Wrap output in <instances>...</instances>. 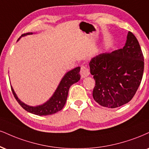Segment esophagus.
Returning <instances> with one entry per match:
<instances>
[{
	"label": "esophagus",
	"instance_id": "obj_1",
	"mask_svg": "<svg viewBox=\"0 0 149 149\" xmlns=\"http://www.w3.org/2000/svg\"><path fill=\"white\" fill-rule=\"evenodd\" d=\"M90 74V71L88 67L85 65H82L80 69V75H81L82 78H85V77L88 76Z\"/></svg>",
	"mask_w": 149,
	"mask_h": 149
}]
</instances>
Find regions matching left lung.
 <instances>
[{
  "label": "left lung",
  "instance_id": "obj_1",
  "mask_svg": "<svg viewBox=\"0 0 149 149\" xmlns=\"http://www.w3.org/2000/svg\"><path fill=\"white\" fill-rule=\"evenodd\" d=\"M144 56L137 38L128 32L123 48L102 53L89 62L96 82L93 98L108 108L128 103L135 96L144 73Z\"/></svg>",
  "mask_w": 149,
  "mask_h": 149
}]
</instances>
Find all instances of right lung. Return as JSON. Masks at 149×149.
I'll return each mask as SVG.
<instances>
[{"label": "right lung", "instance_id": "obj_1", "mask_svg": "<svg viewBox=\"0 0 149 149\" xmlns=\"http://www.w3.org/2000/svg\"><path fill=\"white\" fill-rule=\"evenodd\" d=\"M32 33H28L23 34L21 35V37L26 36L28 35H32ZM20 37V38H21ZM18 40H19V39ZM80 67H78L75 69H73L64 75V76L62 78L58 87L55 92H54L51 98L47 102L44 103L43 105H38V106H29L26 105L22 101L19 100V98L17 97V94L14 92L13 88L11 86V89L13 93L14 98H16L19 105L26 110L27 112H30V113L36 114L39 116H46V115H51L56 112H59L63 108L64 105H65L66 101L69 93V89L73 84L76 83L80 79Z\"/></svg>", "mask_w": 149, "mask_h": 149}]
</instances>
